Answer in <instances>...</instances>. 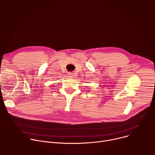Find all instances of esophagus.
Listing matches in <instances>:
<instances>
[{
    "instance_id": "esophagus-1",
    "label": "esophagus",
    "mask_w": 155,
    "mask_h": 155,
    "mask_svg": "<svg viewBox=\"0 0 155 155\" xmlns=\"http://www.w3.org/2000/svg\"><path fill=\"white\" fill-rule=\"evenodd\" d=\"M68 76L69 77H73L74 75H73V74H71V73H70V72H69V73H68Z\"/></svg>"
}]
</instances>
